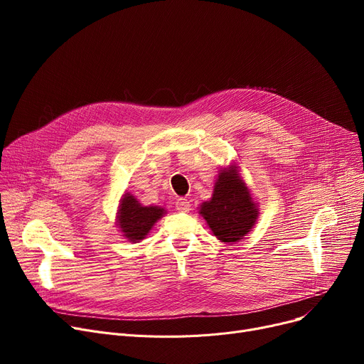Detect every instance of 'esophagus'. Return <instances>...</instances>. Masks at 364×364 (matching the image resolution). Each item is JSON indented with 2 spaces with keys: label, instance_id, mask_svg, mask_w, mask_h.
Instances as JSON below:
<instances>
[{
  "label": "esophagus",
  "instance_id": "obj_1",
  "mask_svg": "<svg viewBox=\"0 0 364 364\" xmlns=\"http://www.w3.org/2000/svg\"><path fill=\"white\" fill-rule=\"evenodd\" d=\"M176 208H177V211H180V213H188L190 211V202L184 198H180L176 202Z\"/></svg>",
  "mask_w": 364,
  "mask_h": 364
}]
</instances>
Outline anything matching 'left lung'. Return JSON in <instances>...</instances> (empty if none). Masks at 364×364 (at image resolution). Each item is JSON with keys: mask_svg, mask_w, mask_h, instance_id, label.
<instances>
[{"mask_svg": "<svg viewBox=\"0 0 364 364\" xmlns=\"http://www.w3.org/2000/svg\"><path fill=\"white\" fill-rule=\"evenodd\" d=\"M199 214L221 242H240L251 232L259 214L258 206L236 165L221 169L213 198L200 205Z\"/></svg>", "mask_w": 364, "mask_h": 364, "instance_id": "1", "label": "left lung"}]
</instances>
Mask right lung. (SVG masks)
Returning a JSON list of instances; mask_svg holds the SVG:
<instances>
[{"mask_svg": "<svg viewBox=\"0 0 364 364\" xmlns=\"http://www.w3.org/2000/svg\"><path fill=\"white\" fill-rule=\"evenodd\" d=\"M165 214L166 211L164 208L143 206L132 195L125 193L119 203L118 227L124 237L132 243H137L147 236L151 227Z\"/></svg>", "mask_w": 364, "mask_h": 364, "instance_id": "add662e5", "label": "right lung"}]
</instances>
